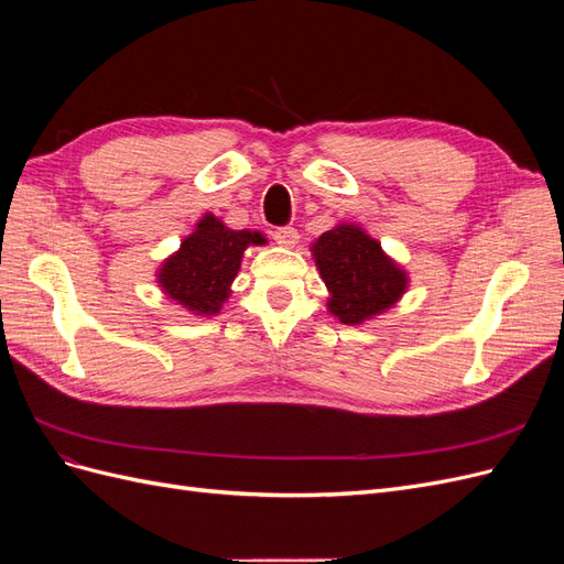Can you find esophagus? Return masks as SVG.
<instances>
[{
  "instance_id": "34e87169",
  "label": "esophagus",
  "mask_w": 564,
  "mask_h": 564,
  "mask_svg": "<svg viewBox=\"0 0 564 564\" xmlns=\"http://www.w3.org/2000/svg\"><path fill=\"white\" fill-rule=\"evenodd\" d=\"M272 240H275L284 249H292L299 242V232L292 226H284V228H278L275 232H272Z\"/></svg>"
}]
</instances>
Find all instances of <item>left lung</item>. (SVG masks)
<instances>
[{"mask_svg": "<svg viewBox=\"0 0 564 564\" xmlns=\"http://www.w3.org/2000/svg\"><path fill=\"white\" fill-rule=\"evenodd\" d=\"M329 289L327 308L338 322L362 324L395 305L406 292V272L360 226L338 224L311 247Z\"/></svg>", "mask_w": 564, "mask_h": 564, "instance_id": "8db88e82", "label": "left lung"}]
</instances>
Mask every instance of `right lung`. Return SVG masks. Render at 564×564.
I'll use <instances>...</instances> for the list:
<instances>
[{
    "instance_id": "obj_1",
    "label": "right lung",
    "mask_w": 564,
    "mask_h": 564,
    "mask_svg": "<svg viewBox=\"0 0 564 564\" xmlns=\"http://www.w3.org/2000/svg\"><path fill=\"white\" fill-rule=\"evenodd\" d=\"M251 245H265V237L251 230H230L214 214H204L195 232L160 265L162 292L193 315H218L230 299V284Z\"/></svg>"
}]
</instances>
